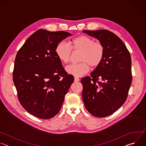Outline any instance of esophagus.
<instances>
[{
	"mask_svg": "<svg viewBox=\"0 0 146 146\" xmlns=\"http://www.w3.org/2000/svg\"><path fill=\"white\" fill-rule=\"evenodd\" d=\"M78 81H80V79L78 77H74V81L75 82H77Z\"/></svg>",
	"mask_w": 146,
	"mask_h": 146,
	"instance_id": "34e87169",
	"label": "esophagus"
}]
</instances>
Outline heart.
I'll return each instance as SVG.
<instances>
[{"label":"heart","mask_w":146,"mask_h":146,"mask_svg":"<svg viewBox=\"0 0 146 146\" xmlns=\"http://www.w3.org/2000/svg\"><path fill=\"white\" fill-rule=\"evenodd\" d=\"M72 50L81 52L77 64H72L66 68V72L75 77H81L90 70V66L95 68L100 65L105 56V47L100 41L86 35H81L73 39L69 45L64 41L58 44L55 53L59 59L67 64L70 60Z\"/></svg>","instance_id":"obj_1"}]
</instances>
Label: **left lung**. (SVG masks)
Here are the masks:
<instances>
[{
  "mask_svg": "<svg viewBox=\"0 0 146 146\" xmlns=\"http://www.w3.org/2000/svg\"><path fill=\"white\" fill-rule=\"evenodd\" d=\"M82 32L96 38L105 47L100 65L81 82L82 98L88 111L97 117H105L121 107L128 97L132 80L130 53L120 38L109 31Z\"/></svg>",
  "mask_w": 146,
  "mask_h": 146,
  "instance_id": "8db88e82",
  "label": "left lung"
}]
</instances>
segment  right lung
<instances>
[{"mask_svg": "<svg viewBox=\"0 0 146 146\" xmlns=\"http://www.w3.org/2000/svg\"><path fill=\"white\" fill-rule=\"evenodd\" d=\"M64 31L39 29L18 50L13 82L18 100L30 114L50 119L59 111L74 77L64 69L55 53L58 43L71 36Z\"/></svg>", "mask_w": 146, "mask_h": 146, "instance_id": "1", "label": "right lung"}]
</instances>
